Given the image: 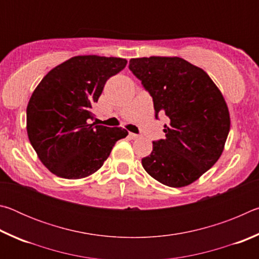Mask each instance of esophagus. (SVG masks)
<instances>
[{
    "label": "esophagus",
    "mask_w": 259,
    "mask_h": 259,
    "mask_svg": "<svg viewBox=\"0 0 259 259\" xmlns=\"http://www.w3.org/2000/svg\"><path fill=\"white\" fill-rule=\"evenodd\" d=\"M129 137H130L131 139H137V138H139V135H137V134H133V133H129Z\"/></svg>",
    "instance_id": "obj_1"
}]
</instances>
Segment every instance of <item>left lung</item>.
I'll return each mask as SVG.
<instances>
[{"mask_svg":"<svg viewBox=\"0 0 259 259\" xmlns=\"http://www.w3.org/2000/svg\"><path fill=\"white\" fill-rule=\"evenodd\" d=\"M129 69L151 95L155 117L164 113L165 138L153 142L142 159L147 174L170 187L190 185L216 163L230 133L225 99L203 69L179 57L129 61Z\"/></svg>","mask_w":259,"mask_h":259,"instance_id":"obj_1","label":"left lung"}]
</instances>
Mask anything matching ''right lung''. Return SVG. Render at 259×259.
Masks as SVG:
<instances>
[{
    "instance_id": "1",
    "label": "right lung",
    "mask_w": 259,
    "mask_h": 259,
    "mask_svg": "<svg viewBox=\"0 0 259 259\" xmlns=\"http://www.w3.org/2000/svg\"><path fill=\"white\" fill-rule=\"evenodd\" d=\"M128 61L115 57L76 56L42 78L27 106V134L35 152L56 176L80 179L104 164L122 128L89 124L93 106L109 77Z\"/></svg>"
}]
</instances>
